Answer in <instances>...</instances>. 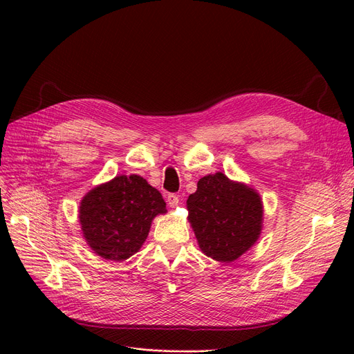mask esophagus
<instances>
[{"label":"esophagus","instance_id":"34e87169","mask_svg":"<svg viewBox=\"0 0 354 354\" xmlns=\"http://www.w3.org/2000/svg\"><path fill=\"white\" fill-rule=\"evenodd\" d=\"M166 202H167V205H169L171 208H176L178 203H179V196L175 195V194H169V195H167V198H166Z\"/></svg>","mask_w":354,"mask_h":354}]
</instances>
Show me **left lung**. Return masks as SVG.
<instances>
[{
	"label": "left lung",
	"instance_id": "obj_1",
	"mask_svg": "<svg viewBox=\"0 0 354 354\" xmlns=\"http://www.w3.org/2000/svg\"><path fill=\"white\" fill-rule=\"evenodd\" d=\"M187 208L201 251L219 263L235 261L254 247L263 231L261 196L222 172L198 180Z\"/></svg>",
	"mask_w": 354,
	"mask_h": 354
}]
</instances>
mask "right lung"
<instances>
[{
	"mask_svg": "<svg viewBox=\"0 0 354 354\" xmlns=\"http://www.w3.org/2000/svg\"><path fill=\"white\" fill-rule=\"evenodd\" d=\"M166 212L160 192L146 179L118 175L83 196L79 222L93 252L120 263L142 248L153 218Z\"/></svg>",
	"mask_w": 354,
	"mask_h": 354,
	"instance_id": "add662e5",
	"label": "right lung"
}]
</instances>
